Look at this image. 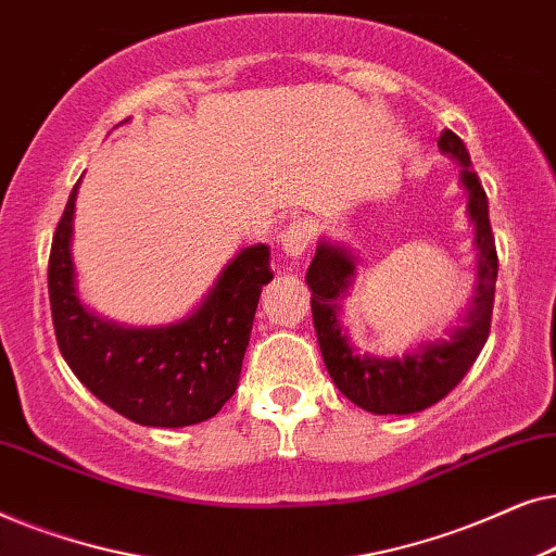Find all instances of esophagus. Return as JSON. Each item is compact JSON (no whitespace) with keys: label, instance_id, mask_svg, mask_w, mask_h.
Wrapping results in <instances>:
<instances>
[{"label":"esophagus","instance_id":"34e87169","mask_svg":"<svg viewBox=\"0 0 556 556\" xmlns=\"http://www.w3.org/2000/svg\"><path fill=\"white\" fill-rule=\"evenodd\" d=\"M311 240H314V225L308 219H295L286 227V232L280 235V245H283L286 255L299 257L308 250Z\"/></svg>","mask_w":556,"mask_h":556}]
</instances>
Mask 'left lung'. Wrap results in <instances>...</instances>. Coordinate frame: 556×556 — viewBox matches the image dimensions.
<instances>
[{"label": "left lung", "mask_w": 556, "mask_h": 556, "mask_svg": "<svg viewBox=\"0 0 556 556\" xmlns=\"http://www.w3.org/2000/svg\"><path fill=\"white\" fill-rule=\"evenodd\" d=\"M438 149L460 164V181L468 192V217L476 227L478 250L473 299L468 301L458 326L447 331V337L422 341L402 356L359 354L349 344L337 303L354 283V255L346 248L321 240L306 273L314 329L326 369L344 397L375 415H413L443 400L473 367L491 331L498 255L489 219V200L481 179L470 166L466 143L451 128L440 134Z\"/></svg>", "instance_id": "8db88e82"}]
</instances>
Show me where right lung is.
Wrapping results in <instances>:
<instances>
[{
    "label": "right lung",
    "instance_id": "1",
    "mask_svg": "<svg viewBox=\"0 0 556 556\" xmlns=\"http://www.w3.org/2000/svg\"><path fill=\"white\" fill-rule=\"evenodd\" d=\"M78 185L52 235L48 265L60 354L103 405L128 420L147 428L210 420L238 390L257 301L273 278L270 248L240 250L202 306L177 324H113L83 306L75 291L71 238Z\"/></svg>",
    "mask_w": 556,
    "mask_h": 556
}]
</instances>
